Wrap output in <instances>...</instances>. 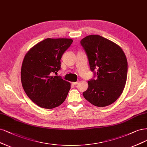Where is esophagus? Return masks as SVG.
Wrapping results in <instances>:
<instances>
[{
    "label": "esophagus",
    "instance_id": "obj_1",
    "mask_svg": "<svg viewBox=\"0 0 147 147\" xmlns=\"http://www.w3.org/2000/svg\"><path fill=\"white\" fill-rule=\"evenodd\" d=\"M72 84L73 85L75 86V85H77V84H78V82H72Z\"/></svg>",
    "mask_w": 147,
    "mask_h": 147
}]
</instances>
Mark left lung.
<instances>
[{
  "instance_id": "1",
  "label": "left lung",
  "mask_w": 147,
  "mask_h": 147,
  "mask_svg": "<svg viewBox=\"0 0 147 147\" xmlns=\"http://www.w3.org/2000/svg\"><path fill=\"white\" fill-rule=\"evenodd\" d=\"M81 44L88 55L90 69L97 78L88 81L83 92L89 102L98 107L113 104L122 94L127 78L128 62L119 45L97 34L86 36Z\"/></svg>"
}]
</instances>
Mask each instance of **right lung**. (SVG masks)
I'll list each match as a JSON object with an SVG mask.
<instances>
[{
	"mask_svg": "<svg viewBox=\"0 0 147 147\" xmlns=\"http://www.w3.org/2000/svg\"><path fill=\"white\" fill-rule=\"evenodd\" d=\"M73 42L69 38H47L30 49L24 58L21 78L29 98L39 107L52 109L66 98L70 83L57 74L62 55Z\"/></svg>",
	"mask_w": 147,
	"mask_h": 147,
	"instance_id": "add662e5",
	"label": "right lung"
}]
</instances>
